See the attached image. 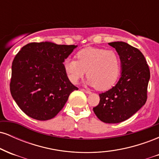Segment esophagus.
Instances as JSON below:
<instances>
[{
    "label": "esophagus",
    "mask_w": 159,
    "mask_h": 159,
    "mask_svg": "<svg viewBox=\"0 0 159 159\" xmlns=\"http://www.w3.org/2000/svg\"><path fill=\"white\" fill-rule=\"evenodd\" d=\"M81 90H82V91H84V92L86 93H87V94H90V93H91V92H90V90H85V89H81Z\"/></svg>",
    "instance_id": "34e87169"
}]
</instances>
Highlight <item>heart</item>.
Masks as SVG:
<instances>
[{
    "label": "heart",
    "instance_id": "heart-1",
    "mask_svg": "<svg viewBox=\"0 0 159 159\" xmlns=\"http://www.w3.org/2000/svg\"><path fill=\"white\" fill-rule=\"evenodd\" d=\"M76 57L77 61L66 58L63 61L66 75L72 84H77L86 73L87 83L98 90H108L117 81L121 61L116 51L88 47L80 50Z\"/></svg>",
    "mask_w": 159,
    "mask_h": 159
}]
</instances>
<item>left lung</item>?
Returning a JSON list of instances; mask_svg holds the SVG:
<instances>
[{
    "label": "left lung",
    "instance_id": "left-lung-1",
    "mask_svg": "<svg viewBox=\"0 0 159 159\" xmlns=\"http://www.w3.org/2000/svg\"><path fill=\"white\" fill-rule=\"evenodd\" d=\"M109 45L120 55L121 77L114 87L99 94V103L93 109L101 121L118 123L129 119L145 105L150 72L143 54L138 48L124 42Z\"/></svg>",
    "mask_w": 159,
    "mask_h": 159
}]
</instances>
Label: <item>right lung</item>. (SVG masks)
I'll return each mask as SVG.
<instances>
[{"instance_id":"1","label":"right lung","mask_w":159,"mask_h":159,"mask_svg":"<svg viewBox=\"0 0 159 159\" xmlns=\"http://www.w3.org/2000/svg\"><path fill=\"white\" fill-rule=\"evenodd\" d=\"M75 45L50 42L28 43L12 64L10 93L18 106L37 120L54 118L78 87L67 78L63 61Z\"/></svg>"}]
</instances>
